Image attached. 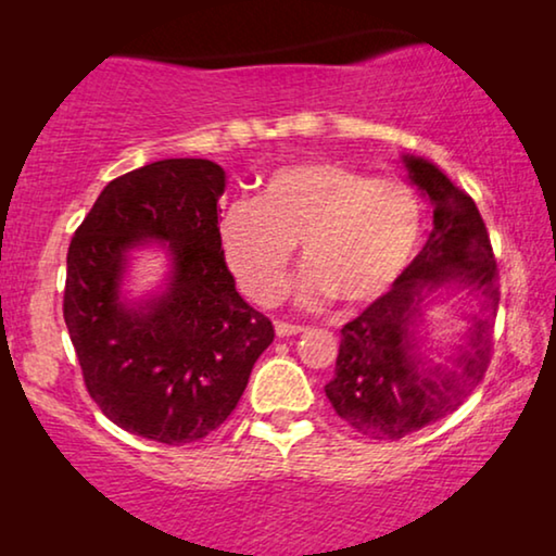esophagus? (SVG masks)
<instances>
[{
  "label": "esophagus",
  "mask_w": 556,
  "mask_h": 556,
  "mask_svg": "<svg viewBox=\"0 0 556 556\" xmlns=\"http://www.w3.org/2000/svg\"><path fill=\"white\" fill-rule=\"evenodd\" d=\"M301 331H306V329H303V326H299V324H288V321H278L276 324V333H278L280 339L295 337V333H301Z\"/></svg>",
  "instance_id": "1"
}]
</instances>
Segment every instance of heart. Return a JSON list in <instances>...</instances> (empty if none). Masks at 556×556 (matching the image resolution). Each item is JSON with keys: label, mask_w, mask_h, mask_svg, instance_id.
<instances>
[{"label": "heart", "mask_w": 556, "mask_h": 556, "mask_svg": "<svg viewBox=\"0 0 556 556\" xmlns=\"http://www.w3.org/2000/svg\"><path fill=\"white\" fill-rule=\"evenodd\" d=\"M422 223V200L405 179L303 162L273 172L257 200L232 202L219 235L227 265L255 303L280 299L299 245L308 265L299 283L303 303L337 295L362 306L407 270Z\"/></svg>", "instance_id": "b5f03b06"}]
</instances>
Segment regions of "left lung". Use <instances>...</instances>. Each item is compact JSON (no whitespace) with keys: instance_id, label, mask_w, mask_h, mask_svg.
Segmentation results:
<instances>
[{"instance_id":"obj_1","label":"left lung","mask_w":556,"mask_h":556,"mask_svg":"<svg viewBox=\"0 0 556 556\" xmlns=\"http://www.w3.org/2000/svg\"><path fill=\"white\" fill-rule=\"evenodd\" d=\"M409 179L430 197L432 230L420 253L384 295L344 324L333 379V413L371 440H400L458 409L481 384L493 356L498 270L473 197L438 166L407 156ZM458 279L484 299L469 346L453 370H428L414 352V324L424 295Z\"/></svg>"}]
</instances>
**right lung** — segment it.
<instances>
[{"instance_id":"add662e5","label":"right lung","mask_w":556,"mask_h":556,"mask_svg":"<svg viewBox=\"0 0 556 556\" xmlns=\"http://www.w3.org/2000/svg\"><path fill=\"white\" fill-rule=\"evenodd\" d=\"M223 166L162 159L103 189L67 248L63 316L83 382L134 435L187 445L223 425L270 346L273 324L235 291L217 225ZM170 242L173 286L147 309L117 301L125 250Z\"/></svg>"}]
</instances>
